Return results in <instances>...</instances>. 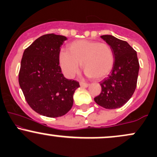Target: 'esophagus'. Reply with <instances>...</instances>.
Here are the masks:
<instances>
[{
  "instance_id": "1",
  "label": "esophagus",
  "mask_w": 157,
  "mask_h": 157,
  "mask_svg": "<svg viewBox=\"0 0 157 157\" xmlns=\"http://www.w3.org/2000/svg\"><path fill=\"white\" fill-rule=\"evenodd\" d=\"M80 86H81V87L87 88L88 86H89V85L88 84V83H86V82H80Z\"/></svg>"
}]
</instances>
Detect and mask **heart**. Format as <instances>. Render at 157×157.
<instances>
[{"label": "heart", "mask_w": 157, "mask_h": 157, "mask_svg": "<svg viewBox=\"0 0 157 157\" xmlns=\"http://www.w3.org/2000/svg\"><path fill=\"white\" fill-rule=\"evenodd\" d=\"M59 63L65 75L70 78L79 72L82 63L88 77L101 80L112 70L114 54L108 44L80 39L68 44V51L60 52Z\"/></svg>", "instance_id": "1"}]
</instances>
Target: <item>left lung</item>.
Masks as SVG:
<instances>
[{
    "instance_id": "left-lung-1",
    "label": "left lung",
    "mask_w": 157,
    "mask_h": 157,
    "mask_svg": "<svg viewBox=\"0 0 157 157\" xmlns=\"http://www.w3.org/2000/svg\"><path fill=\"white\" fill-rule=\"evenodd\" d=\"M100 37L112 48L114 64L111 74L100 82L102 91L94 101L106 109H118L130 100L136 89L140 70L137 55L126 41L109 35Z\"/></svg>"
}]
</instances>
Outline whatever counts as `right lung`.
Returning a JSON list of instances; mask_svg holds the SVG:
<instances>
[{"instance_id": "obj_1", "label": "right lung", "mask_w": 157, "mask_h": 157, "mask_svg": "<svg viewBox=\"0 0 157 157\" xmlns=\"http://www.w3.org/2000/svg\"><path fill=\"white\" fill-rule=\"evenodd\" d=\"M63 35L40 37L25 49L21 63L19 85L26 102L34 111L48 117L63 116L73 105V95L80 87L66 79L59 63Z\"/></svg>"}]
</instances>
